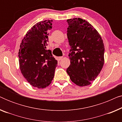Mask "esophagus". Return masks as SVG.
Segmentation results:
<instances>
[{"label":"esophagus","mask_w":122,"mask_h":122,"mask_svg":"<svg viewBox=\"0 0 122 122\" xmlns=\"http://www.w3.org/2000/svg\"><path fill=\"white\" fill-rule=\"evenodd\" d=\"M63 58V56H59V57H58V61H61V60H62Z\"/></svg>","instance_id":"1"}]
</instances>
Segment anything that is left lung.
<instances>
[{
    "label": "left lung",
    "instance_id": "left-lung-1",
    "mask_svg": "<svg viewBox=\"0 0 122 122\" xmlns=\"http://www.w3.org/2000/svg\"><path fill=\"white\" fill-rule=\"evenodd\" d=\"M66 21L71 46V64L66 72L77 86H89L97 77L104 65L103 39L96 28L84 19L76 18Z\"/></svg>",
    "mask_w": 122,
    "mask_h": 122
}]
</instances>
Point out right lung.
Returning <instances> with one entry per match:
<instances>
[{
    "mask_svg": "<svg viewBox=\"0 0 122 122\" xmlns=\"http://www.w3.org/2000/svg\"><path fill=\"white\" fill-rule=\"evenodd\" d=\"M52 20L40 21L27 31L21 41L18 53L19 68L30 84L44 88L51 83L58 61L46 50Z\"/></svg>",
    "mask_w": 122,
    "mask_h": 122,
    "instance_id": "obj_1",
    "label": "right lung"
}]
</instances>
